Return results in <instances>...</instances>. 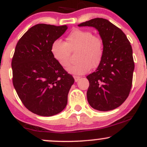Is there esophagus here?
<instances>
[{
	"instance_id": "1",
	"label": "esophagus",
	"mask_w": 147,
	"mask_h": 147,
	"mask_svg": "<svg viewBox=\"0 0 147 147\" xmlns=\"http://www.w3.org/2000/svg\"><path fill=\"white\" fill-rule=\"evenodd\" d=\"M74 79H75V82H77L79 80V79H80V77H78V76H73Z\"/></svg>"
}]
</instances>
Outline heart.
<instances>
[{
	"mask_svg": "<svg viewBox=\"0 0 147 147\" xmlns=\"http://www.w3.org/2000/svg\"><path fill=\"white\" fill-rule=\"evenodd\" d=\"M66 42L57 39L52 42L50 52L54 59L61 67L65 68L70 61V50H78L76 59L77 62L67 68L69 72L75 75H84L92 68L100 64L104 55L103 42L99 36L90 31L73 29L65 38Z\"/></svg>",
	"mask_w": 147,
	"mask_h": 147,
	"instance_id": "heart-1",
	"label": "heart"
}]
</instances>
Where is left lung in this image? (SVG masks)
<instances>
[{"label": "left lung", "mask_w": 147, "mask_h": 147, "mask_svg": "<svg viewBox=\"0 0 147 147\" xmlns=\"http://www.w3.org/2000/svg\"><path fill=\"white\" fill-rule=\"evenodd\" d=\"M78 26L95 28L104 47L100 64L86 77L88 102L97 111L113 110L124 102L132 86L135 65L131 43L122 30L104 18H93Z\"/></svg>", "instance_id": "left-lung-1"}]
</instances>
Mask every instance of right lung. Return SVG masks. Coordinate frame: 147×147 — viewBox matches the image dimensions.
Segmentation results:
<instances>
[{"mask_svg":"<svg viewBox=\"0 0 147 147\" xmlns=\"http://www.w3.org/2000/svg\"><path fill=\"white\" fill-rule=\"evenodd\" d=\"M68 26L37 24L16 44L11 61L13 85L24 106L41 116L55 115L65 108L75 79L52 57V42Z\"/></svg>","mask_w":147,"mask_h":147,"instance_id":"1","label":"right lung"}]
</instances>
